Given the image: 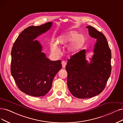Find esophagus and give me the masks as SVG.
<instances>
[{
	"label": "esophagus",
	"instance_id": "34e87169",
	"mask_svg": "<svg viewBox=\"0 0 123 123\" xmlns=\"http://www.w3.org/2000/svg\"><path fill=\"white\" fill-rule=\"evenodd\" d=\"M61 63H62V67H63V68L65 67V66H66V62L65 61H63Z\"/></svg>",
	"mask_w": 123,
	"mask_h": 123
}]
</instances>
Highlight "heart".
Segmentation results:
<instances>
[{
    "instance_id": "obj_1",
    "label": "heart",
    "mask_w": 123,
    "mask_h": 123,
    "mask_svg": "<svg viewBox=\"0 0 123 123\" xmlns=\"http://www.w3.org/2000/svg\"><path fill=\"white\" fill-rule=\"evenodd\" d=\"M85 41V36L83 34H78V32L75 31H70L59 36L57 43L59 45H64L71 43L68 48V52L74 53L83 46ZM51 48L55 53H59L60 52L58 45L55 43H52Z\"/></svg>"
}]
</instances>
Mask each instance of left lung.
Wrapping results in <instances>:
<instances>
[{
  "mask_svg": "<svg viewBox=\"0 0 123 123\" xmlns=\"http://www.w3.org/2000/svg\"><path fill=\"white\" fill-rule=\"evenodd\" d=\"M92 37L97 39L91 61L86 60L84 49L67 60V86L70 93L78 98H89L101 93L111 74V54L104 35L94 27H86Z\"/></svg>",
  "mask_w": 123,
  "mask_h": 123,
  "instance_id": "left-lung-1",
  "label": "left lung"
}]
</instances>
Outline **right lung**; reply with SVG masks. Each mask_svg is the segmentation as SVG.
<instances>
[{
    "label": "right lung",
    "instance_id": "obj_1",
    "mask_svg": "<svg viewBox=\"0 0 123 123\" xmlns=\"http://www.w3.org/2000/svg\"><path fill=\"white\" fill-rule=\"evenodd\" d=\"M49 22L27 27L18 36L11 51V74L22 92L34 97L43 96L52 88L55 76L62 68L61 60L51 61L42 53V46L34 40L48 31Z\"/></svg>",
    "mask_w": 123,
    "mask_h": 123
}]
</instances>
